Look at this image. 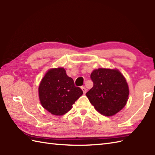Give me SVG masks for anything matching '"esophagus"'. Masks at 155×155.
Listing matches in <instances>:
<instances>
[{
    "mask_svg": "<svg viewBox=\"0 0 155 155\" xmlns=\"http://www.w3.org/2000/svg\"><path fill=\"white\" fill-rule=\"evenodd\" d=\"M81 89L83 90L84 94H85V93H87V89H86V88H85L84 87H81Z\"/></svg>",
    "mask_w": 155,
    "mask_h": 155,
    "instance_id": "esophagus-1",
    "label": "esophagus"
}]
</instances>
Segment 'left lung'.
<instances>
[{"mask_svg": "<svg viewBox=\"0 0 155 155\" xmlns=\"http://www.w3.org/2000/svg\"><path fill=\"white\" fill-rule=\"evenodd\" d=\"M93 87L86 93L98 113L113 116L126 105L129 94L128 84L117 69L98 68L91 74Z\"/></svg>", "mask_w": 155, "mask_h": 155, "instance_id": "left-lung-1", "label": "left lung"}]
</instances>
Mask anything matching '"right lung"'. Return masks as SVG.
I'll list each match as a JSON object with an SVG mask.
<instances>
[{"instance_id":"right-lung-1","label":"right lung","mask_w":155,"mask_h":155,"mask_svg":"<svg viewBox=\"0 0 155 155\" xmlns=\"http://www.w3.org/2000/svg\"><path fill=\"white\" fill-rule=\"evenodd\" d=\"M83 92L75 87L74 81L66 73L63 68L48 70L38 87L42 106L54 115H62L72 108L75 101Z\"/></svg>"}]
</instances>
